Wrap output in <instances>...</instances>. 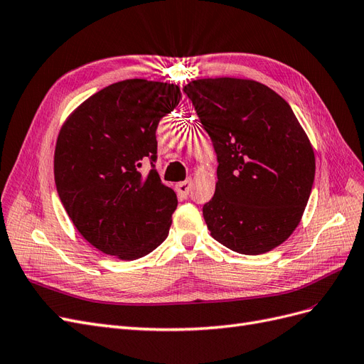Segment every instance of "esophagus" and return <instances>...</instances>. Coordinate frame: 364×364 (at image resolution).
<instances>
[{"label":"esophagus","instance_id":"esophagus-1","mask_svg":"<svg viewBox=\"0 0 364 364\" xmlns=\"http://www.w3.org/2000/svg\"><path fill=\"white\" fill-rule=\"evenodd\" d=\"M191 186H192V180H186V181H181V183H177L175 184V191H177V193L183 198H186L187 195H189L191 192Z\"/></svg>","mask_w":364,"mask_h":364}]
</instances>
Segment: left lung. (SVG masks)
Instances as JSON below:
<instances>
[{
  "label": "left lung",
  "instance_id": "obj_1",
  "mask_svg": "<svg viewBox=\"0 0 364 364\" xmlns=\"http://www.w3.org/2000/svg\"><path fill=\"white\" fill-rule=\"evenodd\" d=\"M218 156L207 228L231 251L259 255L290 237L314 181V151L284 98L259 81L199 78L184 86Z\"/></svg>",
  "mask_w": 364,
  "mask_h": 364
}]
</instances>
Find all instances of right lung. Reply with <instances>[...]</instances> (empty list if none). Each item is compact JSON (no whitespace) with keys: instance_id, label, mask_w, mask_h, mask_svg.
Wrapping results in <instances>:
<instances>
[{"instance_id":"obj_1","label":"right lung","mask_w":364,"mask_h":364,"mask_svg":"<svg viewBox=\"0 0 364 364\" xmlns=\"http://www.w3.org/2000/svg\"><path fill=\"white\" fill-rule=\"evenodd\" d=\"M180 98L177 85L124 80L81 102L62 125L57 193L78 232L101 252L136 260L168 237L178 201L152 163L157 125ZM145 158L148 174L139 171Z\"/></svg>"}]
</instances>
